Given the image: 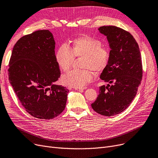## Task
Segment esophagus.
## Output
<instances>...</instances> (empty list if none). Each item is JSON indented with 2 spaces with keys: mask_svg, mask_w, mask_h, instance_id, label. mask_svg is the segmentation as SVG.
<instances>
[{
  "mask_svg": "<svg viewBox=\"0 0 158 158\" xmlns=\"http://www.w3.org/2000/svg\"><path fill=\"white\" fill-rule=\"evenodd\" d=\"M86 88H76L75 89H76L77 91H79V92H82Z\"/></svg>",
  "mask_w": 158,
  "mask_h": 158,
  "instance_id": "esophagus-1",
  "label": "esophagus"
}]
</instances>
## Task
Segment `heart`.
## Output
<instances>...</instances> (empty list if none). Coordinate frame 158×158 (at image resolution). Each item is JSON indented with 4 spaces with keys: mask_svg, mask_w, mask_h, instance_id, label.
<instances>
[{
    "mask_svg": "<svg viewBox=\"0 0 158 158\" xmlns=\"http://www.w3.org/2000/svg\"><path fill=\"white\" fill-rule=\"evenodd\" d=\"M74 57H84L82 68L85 70H74L64 75L62 82L73 88H84L90 83L95 76L93 71H103L109 63L110 52L107 47L102 46V41L92 37L82 35L75 39L70 48L65 45H61L56 53V61L63 72L70 70Z\"/></svg>",
    "mask_w": 158,
    "mask_h": 158,
    "instance_id": "obj_1",
    "label": "heart"
}]
</instances>
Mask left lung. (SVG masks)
<instances>
[{
    "instance_id": "1",
    "label": "left lung",
    "mask_w": 158,
    "mask_h": 158,
    "mask_svg": "<svg viewBox=\"0 0 158 158\" xmlns=\"http://www.w3.org/2000/svg\"><path fill=\"white\" fill-rule=\"evenodd\" d=\"M98 31L107 36L111 48L109 63L100 76L109 84L99 88L98 95L91 106L98 114L111 117L127 108L135 97L142 79V56L138 43L129 32L114 26H102Z\"/></svg>"
}]
</instances>
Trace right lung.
Returning <instances> with one entry per match:
<instances>
[{
  "label": "right lung",
  "mask_w": 158,
  "mask_h": 158,
  "mask_svg": "<svg viewBox=\"0 0 158 158\" xmlns=\"http://www.w3.org/2000/svg\"><path fill=\"white\" fill-rule=\"evenodd\" d=\"M54 49L52 33L36 31L17 41L9 62V80L16 96L26 111L39 119L61 114L69 92L54 84L61 75Z\"/></svg>",
  "instance_id": "right-lung-1"
}]
</instances>
